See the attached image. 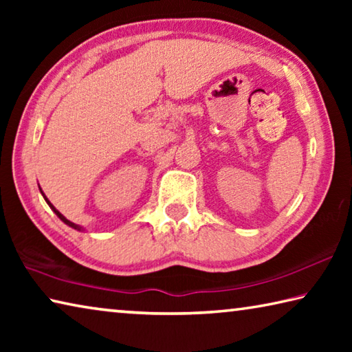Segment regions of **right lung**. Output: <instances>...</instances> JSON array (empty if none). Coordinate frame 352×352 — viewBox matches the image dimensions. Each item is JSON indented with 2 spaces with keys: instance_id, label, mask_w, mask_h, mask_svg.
Segmentation results:
<instances>
[{
  "instance_id": "obj_1",
  "label": "right lung",
  "mask_w": 352,
  "mask_h": 352,
  "mask_svg": "<svg viewBox=\"0 0 352 352\" xmlns=\"http://www.w3.org/2000/svg\"><path fill=\"white\" fill-rule=\"evenodd\" d=\"M40 190H41V189H40ZM41 194H43V192H41ZM43 197H45V194H43ZM45 200H46V204L51 206V210H52V211H54V212L57 214V217H58V219H60V220H62V222H65V223H67V225H69V226H71V228H74V230H79V231H80V228H82V226H79V225H76V223H73V222H69V220H68L67 217H65V216H62V214H60V212H58V211L56 210V208H54V206H52V204H51V201H50V200H47L46 197H45Z\"/></svg>"
}]
</instances>
